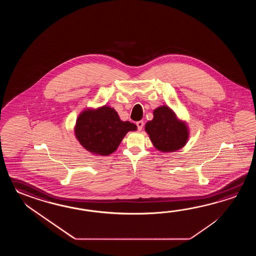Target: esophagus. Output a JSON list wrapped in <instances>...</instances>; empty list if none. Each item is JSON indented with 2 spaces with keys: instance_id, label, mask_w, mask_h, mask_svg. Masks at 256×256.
<instances>
[{
  "instance_id": "esophagus-1",
  "label": "esophagus",
  "mask_w": 256,
  "mask_h": 256,
  "mask_svg": "<svg viewBox=\"0 0 256 256\" xmlns=\"http://www.w3.org/2000/svg\"><path fill=\"white\" fill-rule=\"evenodd\" d=\"M144 122L142 120H139V122H136V126H137V128H138V130H141L142 129V127H144Z\"/></svg>"
}]
</instances>
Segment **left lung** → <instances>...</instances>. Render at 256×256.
Here are the masks:
<instances>
[{
  "label": "left lung",
  "mask_w": 256,
  "mask_h": 256,
  "mask_svg": "<svg viewBox=\"0 0 256 256\" xmlns=\"http://www.w3.org/2000/svg\"><path fill=\"white\" fill-rule=\"evenodd\" d=\"M146 130L154 146L161 152H174L185 146L190 132L186 122L178 120L168 106L154 110V119L147 122Z\"/></svg>",
  "instance_id": "1"
}]
</instances>
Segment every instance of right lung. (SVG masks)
Here are the masks:
<instances>
[{
    "mask_svg": "<svg viewBox=\"0 0 256 256\" xmlns=\"http://www.w3.org/2000/svg\"><path fill=\"white\" fill-rule=\"evenodd\" d=\"M137 126L120 119L117 112L109 106L87 109L78 115L75 126L78 141L87 151L109 156L118 148L124 137Z\"/></svg>",
    "mask_w": 256,
    "mask_h": 256,
    "instance_id": "1",
    "label": "right lung"
}]
</instances>
